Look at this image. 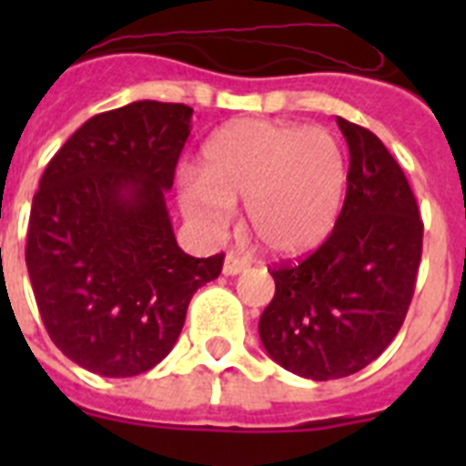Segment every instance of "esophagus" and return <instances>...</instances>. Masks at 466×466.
I'll list each match as a JSON object with an SVG mask.
<instances>
[{"instance_id": "esophagus-1", "label": "esophagus", "mask_w": 466, "mask_h": 466, "mask_svg": "<svg viewBox=\"0 0 466 466\" xmlns=\"http://www.w3.org/2000/svg\"><path fill=\"white\" fill-rule=\"evenodd\" d=\"M245 268L247 263L242 261L240 257H236V254H228V257L224 258V275H240Z\"/></svg>"}]
</instances>
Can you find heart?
<instances>
[{
	"label": "heart",
	"instance_id": "b5f03b06",
	"mask_svg": "<svg viewBox=\"0 0 466 466\" xmlns=\"http://www.w3.org/2000/svg\"><path fill=\"white\" fill-rule=\"evenodd\" d=\"M348 167L339 139L322 127L238 121L203 149L200 172L179 182L184 217L219 236L245 203L247 228L275 257H300L331 236Z\"/></svg>",
	"mask_w": 466,
	"mask_h": 466
}]
</instances>
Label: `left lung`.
I'll return each mask as SVG.
<instances>
[{
  "mask_svg": "<svg viewBox=\"0 0 466 466\" xmlns=\"http://www.w3.org/2000/svg\"><path fill=\"white\" fill-rule=\"evenodd\" d=\"M350 149L339 221L315 254L270 270L258 336L282 369L310 380L352 376L382 355L413 299L422 221L406 175L366 127L336 118Z\"/></svg>",
  "mask_w": 466,
  "mask_h": 466,
  "instance_id": "8db88e82",
  "label": "left lung"
}]
</instances>
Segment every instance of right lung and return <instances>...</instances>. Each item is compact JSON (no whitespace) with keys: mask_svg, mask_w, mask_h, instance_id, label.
<instances>
[{"mask_svg":"<svg viewBox=\"0 0 466 466\" xmlns=\"http://www.w3.org/2000/svg\"><path fill=\"white\" fill-rule=\"evenodd\" d=\"M193 109L139 100L88 118L60 147L32 200L25 261L36 308L63 355L130 378L170 355L191 296L224 254L188 257L166 193Z\"/></svg>","mask_w":466,"mask_h":466,"instance_id":"obj_1","label":"right lung"}]
</instances>
